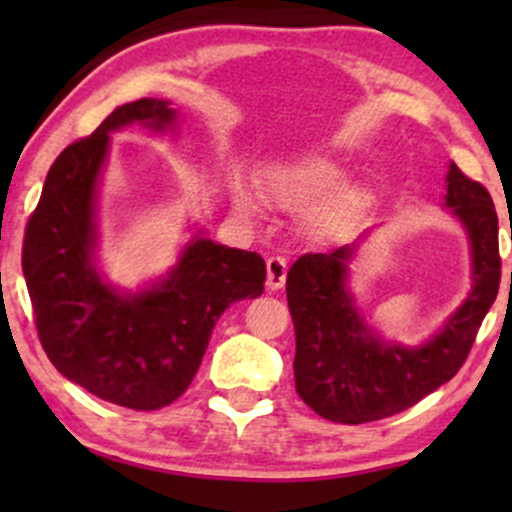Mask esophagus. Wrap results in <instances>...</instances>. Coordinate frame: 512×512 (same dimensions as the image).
<instances>
[{"mask_svg": "<svg viewBox=\"0 0 512 512\" xmlns=\"http://www.w3.org/2000/svg\"><path fill=\"white\" fill-rule=\"evenodd\" d=\"M286 284V260L284 257H269L267 260V286L272 291Z\"/></svg>", "mask_w": 512, "mask_h": 512, "instance_id": "34e87169", "label": "esophagus"}]
</instances>
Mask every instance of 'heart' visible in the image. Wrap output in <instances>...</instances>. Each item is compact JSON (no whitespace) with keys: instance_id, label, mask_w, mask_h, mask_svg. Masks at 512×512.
Masks as SVG:
<instances>
[{"instance_id":"b5f03b06","label":"heart","mask_w":512,"mask_h":512,"mask_svg":"<svg viewBox=\"0 0 512 512\" xmlns=\"http://www.w3.org/2000/svg\"><path fill=\"white\" fill-rule=\"evenodd\" d=\"M344 173L337 163L327 161V158L310 156L301 158V161L286 163L272 170L267 180V192L279 207L284 209H305L310 204L317 202L320 197L330 195L332 190H337L342 185ZM236 202L240 209L245 211H257V199L248 187L240 185L236 190ZM356 204L354 195H342L339 199L327 207L330 216H342Z\"/></svg>"}]
</instances>
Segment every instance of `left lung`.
I'll return each mask as SVG.
<instances>
[{"mask_svg":"<svg viewBox=\"0 0 512 512\" xmlns=\"http://www.w3.org/2000/svg\"><path fill=\"white\" fill-rule=\"evenodd\" d=\"M445 204L467 228L472 293L424 346L387 344L363 322L346 289L356 245L308 252L291 264L286 298L296 330L293 378L298 397L334 424H368L414 407L455 378L467 361L501 284L498 216L484 185L455 163Z\"/></svg>","mask_w":512,"mask_h":512,"instance_id":"obj_1","label":"left lung"}]
</instances>
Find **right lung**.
I'll use <instances>...</instances> for the list:
<instances>
[{
  "label": "right lung",
  "mask_w": 512,
  "mask_h": 512,
  "mask_svg": "<svg viewBox=\"0 0 512 512\" xmlns=\"http://www.w3.org/2000/svg\"><path fill=\"white\" fill-rule=\"evenodd\" d=\"M144 122L173 127L168 101L115 108L55 158L28 219L21 267L40 344L64 378L137 411L168 407L195 378L216 320L231 303L262 296L264 260L192 238L161 284L120 293L96 269V185L110 132Z\"/></svg>",
  "instance_id": "add662e5"
}]
</instances>
